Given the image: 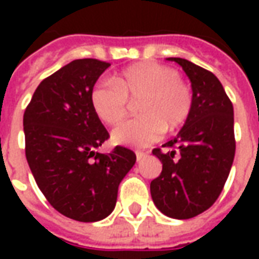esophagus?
<instances>
[{
    "instance_id": "1",
    "label": "esophagus",
    "mask_w": 259,
    "mask_h": 259,
    "mask_svg": "<svg viewBox=\"0 0 259 259\" xmlns=\"http://www.w3.org/2000/svg\"><path fill=\"white\" fill-rule=\"evenodd\" d=\"M146 152H141V151H136V159H137V162H140L141 159H144L146 158Z\"/></svg>"
}]
</instances>
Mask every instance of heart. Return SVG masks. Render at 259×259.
<instances>
[{
    "label": "heart",
    "mask_w": 259,
    "mask_h": 259,
    "mask_svg": "<svg viewBox=\"0 0 259 259\" xmlns=\"http://www.w3.org/2000/svg\"><path fill=\"white\" fill-rule=\"evenodd\" d=\"M137 102L141 116L119 124L112 132L118 144L147 147L162 137L165 129L176 132L189 120L193 94L175 69L158 62H140L119 72L112 81H98L90 93L91 107L107 124L127 115L129 100Z\"/></svg>",
    "instance_id": "heart-1"
}]
</instances>
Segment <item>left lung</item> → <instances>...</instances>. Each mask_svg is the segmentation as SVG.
Returning <instances> with one entry per match:
<instances>
[{"instance_id": "obj_1", "label": "left lung", "mask_w": 259, "mask_h": 259, "mask_svg": "<svg viewBox=\"0 0 259 259\" xmlns=\"http://www.w3.org/2000/svg\"><path fill=\"white\" fill-rule=\"evenodd\" d=\"M179 64L191 81L193 108L175 139L152 154L162 172L150 185L154 204L163 215L190 219L217 201L232 168L236 151L233 105L223 85L209 70L183 58Z\"/></svg>"}]
</instances>
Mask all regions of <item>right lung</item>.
Returning a JSON list of instances; mask_svg holds the SVG:
<instances>
[{"mask_svg": "<svg viewBox=\"0 0 259 259\" xmlns=\"http://www.w3.org/2000/svg\"><path fill=\"white\" fill-rule=\"evenodd\" d=\"M109 66L72 61L42 80L23 115L26 159L38 189L59 213L79 222H97L113 211L119 183L136 163L124 147L97 152L109 135L90 93Z\"/></svg>", "mask_w": 259, "mask_h": 259, "instance_id": "obj_1", "label": "right lung"}]
</instances>
